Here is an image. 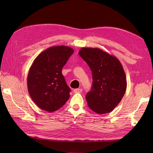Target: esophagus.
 I'll list each match as a JSON object with an SVG mask.
<instances>
[{"mask_svg": "<svg viewBox=\"0 0 153 153\" xmlns=\"http://www.w3.org/2000/svg\"><path fill=\"white\" fill-rule=\"evenodd\" d=\"M82 89L81 88H78V89H76L74 90V93H82Z\"/></svg>", "mask_w": 153, "mask_h": 153, "instance_id": "esophagus-1", "label": "esophagus"}]
</instances>
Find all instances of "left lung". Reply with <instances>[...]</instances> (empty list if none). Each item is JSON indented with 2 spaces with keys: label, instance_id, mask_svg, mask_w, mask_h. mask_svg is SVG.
I'll return each instance as SVG.
<instances>
[{
  "label": "left lung",
  "instance_id": "8db88e82",
  "mask_svg": "<svg viewBox=\"0 0 153 153\" xmlns=\"http://www.w3.org/2000/svg\"><path fill=\"white\" fill-rule=\"evenodd\" d=\"M79 54L92 73L91 90L85 96L88 106L99 114L110 112L126 91V76L122 64L116 56L98 48L83 47Z\"/></svg>",
  "mask_w": 153,
  "mask_h": 153
}]
</instances>
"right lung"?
<instances>
[{
	"instance_id": "1",
	"label": "right lung",
	"mask_w": 153,
	"mask_h": 153,
	"mask_svg": "<svg viewBox=\"0 0 153 153\" xmlns=\"http://www.w3.org/2000/svg\"><path fill=\"white\" fill-rule=\"evenodd\" d=\"M68 46H54L38 55L27 75V89L31 99L45 111H56L70 98L71 89L62 70L74 53Z\"/></svg>"
}]
</instances>
